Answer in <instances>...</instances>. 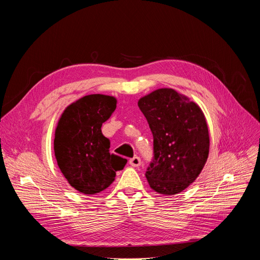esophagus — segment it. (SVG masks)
Wrapping results in <instances>:
<instances>
[{
    "label": "esophagus",
    "instance_id": "1",
    "mask_svg": "<svg viewBox=\"0 0 260 260\" xmlns=\"http://www.w3.org/2000/svg\"><path fill=\"white\" fill-rule=\"evenodd\" d=\"M129 165H131L132 167H135V168L140 167V166H141V159H140V157L135 156V157H133L132 159H129Z\"/></svg>",
    "mask_w": 260,
    "mask_h": 260
}]
</instances>
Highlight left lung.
Segmentation results:
<instances>
[{
    "label": "left lung",
    "instance_id": "8db88e82",
    "mask_svg": "<svg viewBox=\"0 0 260 260\" xmlns=\"http://www.w3.org/2000/svg\"><path fill=\"white\" fill-rule=\"evenodd\" d=\"M154 138V156L145 177L154 190L175 195L193 183L206 165L210 137L200 107L172 88L138 101Z\"/></svg>",
    "mask_w": 260,
    "mask_h": 260
}]
</instances>
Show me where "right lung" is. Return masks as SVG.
Returning <instances> with one entry per match:
<instances>
[{
  "instance_id": "add662e5",
  "label": "right lung",
  "mask_w": 260,
  "mask_h": 260,
  "mask_svg": "<svg viewBox=\"0 0 260 260\" xmlns=\"http://www.w3.org/2000/svg\"><path fill=\"white\" fill-rule=\"evenodd\" d=\"M111 95L88 94L67 106L54 134V156L73 187L85 195L102 192L127 160L109 153L111 141L101 126L116 109Z\"/></svg>"
}]
</instances>
